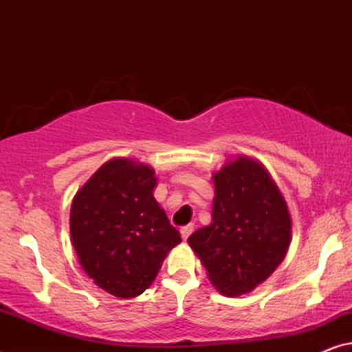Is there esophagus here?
<instances>
[{"instance_id": "esophagus-1", "label": "esophagus", "mask_w": 352, "mask_h": 352, "mask_svg": "<svg viewBox=\"0 0 352 352\" xmlns=\"http://www.w3.org/2000/svg\"><path fill=\"white\" fill-rule=\"evenodd\" d=\"M194 231V225L192 223H189V225H186V226H183V228L180 230V233H182V239L183 241H186L188 237L190 236V233H192Z\"/></svg>"}]
</instances>
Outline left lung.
Wrapping results in <instances>:
<instances>
[{"label":"left lung","instance_id":"8db88e82","mask_svg":"<svg viewBox=\"0 0 352 352\" xmlns=\"http://www.w3.org/2000/svg\"><path fill=\"white\" fill-rule=\"evenodd\" d=\"M211 223L188 243L225 296L253 292L284 261L292 241L287 201L259 160L237 155L212 174Z\"/></svg>","mask_w":352,"mask_h":352}]
</instances>
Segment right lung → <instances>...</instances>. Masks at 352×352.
<instances>
[{
    "instance_id": "1",
    "label": "right lung",
    "mask_w": 352,
    "mask_h": 352,
    "mask_svg": "<svg viewBox=\"0 0 352 352\" xmlns=\"http://www.w3.org/2000/svg\"><path fill=\"white\" fill-rule=\"evenodd\" d=\"M153 168L132 158H111L77 190L69 233L82 269L118 298L148 289L163 261L182 242L153 197Z\"/></svg>"
}]
</instances>
